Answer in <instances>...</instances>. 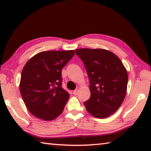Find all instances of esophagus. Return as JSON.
<instances>
[{"label":"esophagus","instance_id":"obj_1","mask_svg":"<svg viewBox=\"0 0 151 151\" xmlns=\"http://www.w3.org/2000/svg\"><path fill=\"white\" fill-rule=\"evenodd\" d=\"M78 89H75V91H73V94L75 95H77L78 94Z\"/></svg>","mask_w":151,"mask_h":151}]
</instances>
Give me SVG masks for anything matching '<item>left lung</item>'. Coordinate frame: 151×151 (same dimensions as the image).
Segmentation results:
<instances>
[{
    "instance_id": "1",
    "label": "left lung",
    "mask_w": 151,
    "mask_h": 151,
    "mask_svg": "<svg viewBox=\"0 0 151 151\" xmlns=\"http://www.w3.org/2000/svg\"><path fill=\"white\" fill-rule=\"evenodd\" d=\"M76 54L84 63L89 76L91 97L84 102L89 114L104 119L116 111L126 96L127 70L121 60L103 49H79Z\"/></svg>"
}]
</instances>
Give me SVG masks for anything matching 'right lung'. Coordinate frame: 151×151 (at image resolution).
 <instances>
[{
  "label": "right lung",
  "instance_id": "add662e5",
  "mask_svg": "<svg viewBox=\"0 0 151 151\" xmlns=\"http://www.w3.org/2000/svg\"><path fill=\"white\" fill-rule=\"evenodd\" d=\"M74 55L73 50L43 51L25 64L19 89L35 117L49 121L62 113L70 95L62 87V69Z\"/></svg>",
  "mask_w": 151,
  "mask_h": 151
}]
</instances>
